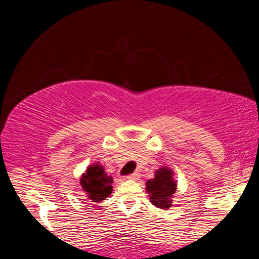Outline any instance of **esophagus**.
Wrapping results in <instances>:
<instances>
[{"label":"esophagus","instance_id":"34e87169","mask_svg":"<svg viewBox=\"0 0 259 259\" xmlns=\"http://www.w3.org/2000/svg\"><path fill=\"white\" fill-rule=\"evenodd\" d=\"M126 178H128V179H137L138 178V174L137 172H133V174L128 175V176H126Z\"/></svg>","mask_w":259,"mask_h":259}]
</instances>
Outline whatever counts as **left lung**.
Wrapping results in <instances>:
<instances>
[{
  "mask_svg": "<svg viewBox=\"0 0 259 259\" xmlns=\"http://www.w3.org/2000/svg\"><path fill=\"white\" fill-rule=\"evenodd\" d=\"M146 190L150 193L151 202L160 209L171 207V198L176 191V183L172 179V171L168 168L156 170L155 177L146 183Z\"/></svg>",
  "mask_w": 259,
  "mask_h": 259,
  "instance_id": "1",
  "label": "left lung"
}]
</instances>
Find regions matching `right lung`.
<instances>
[{
    "instance_id": "obj_1",
    "label": "right lung",
    "mask_w": 259,
    "mask_h": 259,
    "mask_svg": "<svg viewBox=\"0 0 259 259\" xmlns=\"http://www.w3.org/2000/svg\"><path fill=\"white\" fill-rule=\"evenodd\" d=\"M113 178L104 171L98 163L89 166L81 178V185L87 192V196L91 202H99L107 198L113 191Z\"/></svg>"
}]
</instances>
